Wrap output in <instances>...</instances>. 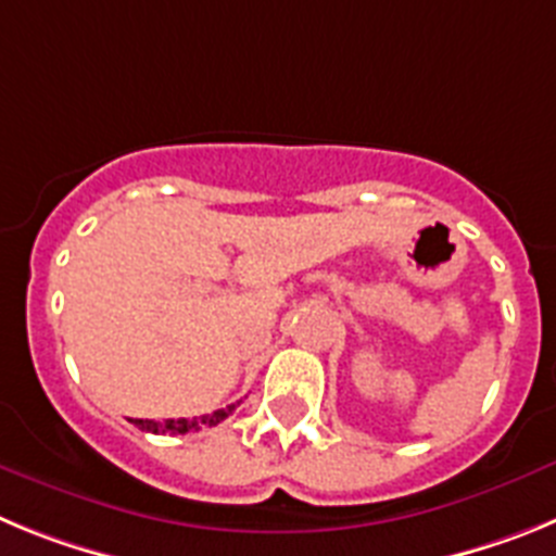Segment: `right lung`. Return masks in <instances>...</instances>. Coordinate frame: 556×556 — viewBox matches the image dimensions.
I'll return each mask as SVG.
<instances>
[{
    "label": "right lung",
    "instance_id": "add662e5",
    "mask_svg": "<svg viewBox=\"0 0 556 556\" xmlns=\"http://www.w3.org/2000/svg\"><path fill=\"white\" fill-rule=\"evenodd\" d=\"M236 409L233 406H225V409H217L214 415L194 417V420H186V417H178V420H164V424H155V420H132V426H139L141 431H150V434H189V431H200V426H217L223 424L225 417Z\"/></svg>",
    "mask_w": 556,
    "mask_h": 556
}]
</instances>
